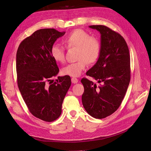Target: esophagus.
<instances>
[{
    "instance_id": "obj_1",
    "label": "esophagus",
    "mask_w": 151,
    "mask_h": 151,
    "mask_svg": "<svg viewBox=\"0 0 151 151\" xmlns=\"http://www.w3.org/2000/svg\"><path fill=\"white\" fill-rule=\"evenodd\" d=\"M71 81L73 84H77V83L78 82V79H77V78H75V77H72L71 79Z\"/></svg>"
}]
</instances>
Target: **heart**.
Returning <instances> with one entry per match:
<instances>
[{"label": "heart", "mask_w": 151, "mask_h": 151, "mask_svg": "<svg viewBox=\"0 0 151 151\" xmlns=\"http://www.w3.org/2000/svg\"><path fill=\"white\" fill-rule=\"evenodd\" d=\"M64 43L67 48L78 47L77 59L79 60L70 63L64 67L62 72L71 77L79 76L87 67V63L96 62L101 53V44L98 39L92 37L84 30L76 29L64 39ZM50 55L59 63L65 61V47L59 44H54L51 47Z\"/></svg>", "instance_id": "1"}]
</instances>
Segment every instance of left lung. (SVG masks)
Segmentation results:
<instances>
[{
    "instance_id": "left-lung-1",
    "label": "left lung",
    "mask_w": 151,
    "mask_h": 151,
    "mask_svg": "<svg viewBox=\"0 0 151 151\" xmlns=\"http://www.w3.org/2000/svg\"><path fill=\"white\" fill-rule=\"evenodd\" d=\"M101 34V53L95 65L86 72L101 86L86 78L81 79L84 87L83 106L96 119H103L116 112L121 106L131 80L129 50L121 34L105 25H90Z\"/></svg>"
}]
</instances>
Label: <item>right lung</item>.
I'll use <instances>...</instances> for the list:
<instances>
[{
  "label": "right lung",
  "instance_id": "right-lung-1",
  "mask_svg": "<svg viewBox=\"0 0 151 151\" xmlns=\"http://www.w3.org/2000/svg\"><path fill=\"white\" fill-rule=\"evenodd\" d=\"M54 29L36 30L20 44L16 54L17 84L29 111L35 117L52 122L62 112V104L71 85L69 76L52 77L59 67L50 55L56 40L65 34Z\"/></svg>",
  "mask_w": 151,
  "mask_h": 151
}]
</instances>
